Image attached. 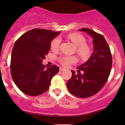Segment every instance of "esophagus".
Segmentation results:
<instances>
[{
	"instance_id": "esophagus-1",
	"label": "esophagus",
	"mask_w": 125,
	"mask_h": 125,
	"mask_svg": "<svg viewBox=\"0 0 125 125\" xmlns=\"http://www.w3.org/2000/svg\"><path fill=\"white\" fill-rule=\"evenodd\" d=\"M64 70H65L64 68H62V67L59 68V71H64Z\"/></svg>"
}]
</instances>
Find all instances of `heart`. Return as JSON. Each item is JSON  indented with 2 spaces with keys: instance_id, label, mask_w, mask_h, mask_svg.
Instances as JSON below:
<instances>
[{
  "instance_id": "b5f03b06",
  "label": "heart",
  "mask_w": 125,
  "mask_h": 125,
  "mask_svg": "<svg viewBox=\"0 0 125 125\" xmlns=\"http://www.w3.org/2000/svg\"><path fill=\"white\" fill-rule=\"evenodd\" d=\"M68 38L73 42L74 44L77 47V52L81 57H86L89 52V49L86 45V42L84 37L79 34L73 33L69 34ZM61 42L59 37H56L52 41L51 47L52 50H56L58 49ZM59 62L64 66H68L70 64L75 63L77 62V59L74 56H62L59 58Z\"/></svg>"
}]
</instances>
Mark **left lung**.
<instances>
[{
  "instance_id": "left-lung-1",
  "label": "left lung",
  "mask_w": 125,
  "mask_h": 125,
  "mask_svg": "<svg viewBox=\"0 0 125 125\" xmlns=\"http://www.w3.org/2000/svg\"><path fill=\"white\" fill-rule=\"evenodd\" d=\"M79 31L89 34L93 39V52L84 63L78 67V74L71 71L72 77L67 82L69 92L79 98H88L100 91L106 83L112 66V57L108 43L102 35L90 29ZM80 70H83V75Z\"/></svg>"
}]
</instances>
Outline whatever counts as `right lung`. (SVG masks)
Returning a JSON list of instances; mask_svg holds the SVG:
<instances>
[{"instance_id":"add662e5","label":"right lung","mask_w":125,"mask_h":125,"mask_svg":"<svg viewBox=\"0 0 125 125\" xmlns=\"http://www.w3.org/2000/svg\"><path fill=\"white\" fill-rule=\"evenodd\" d=\"M60 33L34 29L16 41L11 54V75L22 93L35 96L49 89L52 78L59 72V68L52 65L46 69L42 60L50 50L51 41Z\"/></svg>"}]
</instances>
